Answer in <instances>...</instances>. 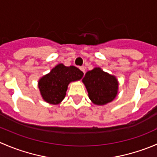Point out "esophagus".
Returning <instances> with one entry per match:
<instances>
[{
  "mask_svg": "<svg viewBox=\"0 0 157 157\" xmlns=\"http://www.w3.org/2000/svg\"><path fill=\"white\" fill-rule=\"evenodd\" d=\"M80 69L81 70V71H83V72L84 73V74H85V67H83H83H80Z\"/></svg>",
  "mask_w": 157,
  "mask_h": 157,
  "instance_id": "1",
  "label": "esophagus"
}]
</instances>
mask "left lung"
<instances>
[{
  "mask_svg": "<svg viewBox=\"0 0 157 157\" xmlns=\"http://www.w3.org/2000/svg\"><path fill=\"white\" fill-rule=\"evenodd\" d=\"M83 82L89 97L96 105H105L112 102L118 93V83L115 77L104 72L99 67L88 71Z\"/></svg>",
  "mask_w": 157,
  "mask_h": 157,
  "instance_id": "1",
  "label": "left lung"
}]
</instances>
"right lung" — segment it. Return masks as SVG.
<instances>
[{
  "mask_svg": "<svg viewBox=\"0 0 157 157\" xmlns=\"http://www.w3.org/2000/svg\"><path fill=\"white\" fill-rule=\"evenodd\" d=\"M83 76V73L74 66L66 67L62 64H58L39 80L41 95L48 103L59 104L65 96L69 83L80 80Z\"/></svg>",
  "mask_w": 157,
  "mask_h": 157,
  "instance_id": "add662e5",
  "label": "right lung"
}]
</instances>
